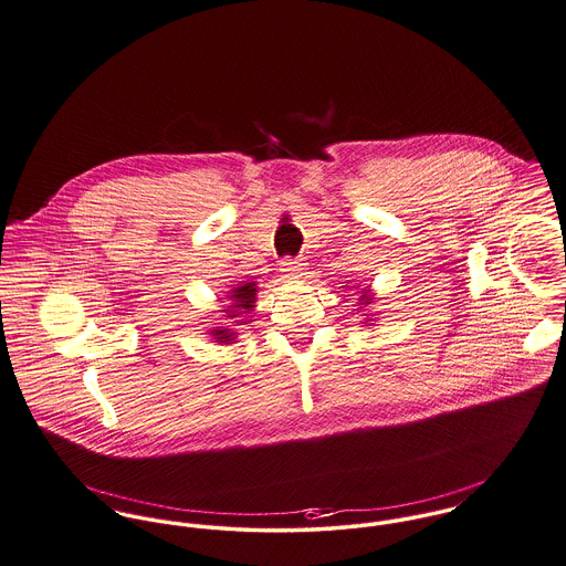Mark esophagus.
Listing matches in <instances>:
<instances>
[{
  "label": "esophagus",
  "mask_w": 566,
  "mask_h": 566,
  "mask_svg": "<svg viewBox=\"0 0 566 566\" xmlns=\"http://www.w3.org/2000/svg\"><path fill=\"white\" fill-rule=\"evenodd\" d=\"M281 270L285 272V276H290V279H301L302 276V264L298 260H292V258H285L283 262H281Z\"/></svg>",
  "instance_id": "esophagus-1"
}]
</instances>
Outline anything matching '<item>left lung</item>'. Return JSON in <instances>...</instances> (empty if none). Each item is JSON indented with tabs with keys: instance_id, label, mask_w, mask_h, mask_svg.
Masks as SVG:
<instances>
[{
	"instance_id": "left-lung-1",
	"label": "left lung",
	"mask_w": 566,
	"mask_h": 566,
	"mask_svg": "<svg viewBox=\"0 0 566 566\" xmlns=\"http://www.w3.org/2000/svg\"><path fill=\"white\" fill-rule=\"evenodd\" d=\"M371 301H374V298L369 296V290H365V292L360 294V304H363V306H367V304H371Z\"/></svg>"
}]
</instances>
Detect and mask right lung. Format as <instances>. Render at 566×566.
Returning a JSON list of instances; mask_svg holds the SVG:
<instances>
[{"instance_id": "add662e5", "label": "right lung", "mask_w": 566, "mask_h": 566, "mask_svg": "<svg viewBox=\"0 0 566 566\" xmlns=\"http://www.w3.org/2000/svg\"><path fill=\"white\" fill-rule=\"evenodd\" d=\"M255 296H258V283H249V281H240L238 287L231 290V304L227 306V319H233V322H240V324H247V322H253V319H235V317H242V315H249L255 306ZM212 339L219 340V343H233L238 337V331L233 328H227V326H219L214 328L212 333Z\"/></svg>"}]
</instances>
